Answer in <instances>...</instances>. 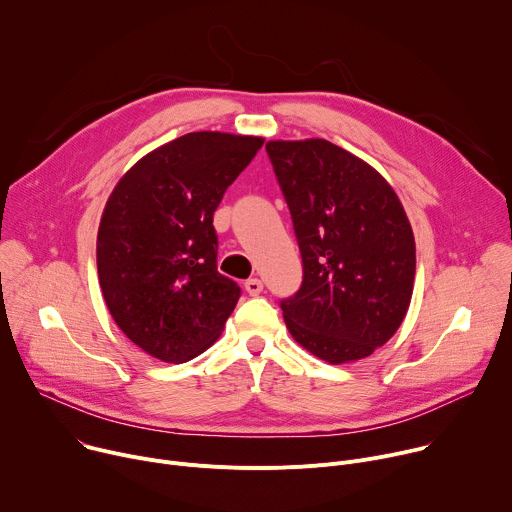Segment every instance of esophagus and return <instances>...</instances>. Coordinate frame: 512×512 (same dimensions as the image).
<instances>
[{
  "label": "esophagus",
  "mask_w": 512,
  "mask_h": 512,
  "mask_svg": "<svg viewBox=\"0 0 512 512\" xmlns=\"http://www.w3.org/2000/svg\"><path fill=\"white\" fill-rule=\"evenodd\" d=\"M245 289H247V294H249V296H259L261 291H263V281H261V279H257V277L247 279V281H245Z\"/></svg>",
  "instance_id": "34e87169"
}]
</instances>
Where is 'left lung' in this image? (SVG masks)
Returning a JSON list of instances; mask_svg holds the SVG:
<instances>
[{"mask_svg":"<svg viewBox=\"0 0 512 512\" xmlns=\"http://www.w3.org/2000/svg\"><path fill=\"white\" fill-rule=\"evenodd\" d=\"M287 202L304 279L281 300L289 334L342 364L383 346L401 326L415 279V239L389 182L326 139L267 141Z\"/></svg>","mask_w":512,"mask_h":512,"instance_id":"1","label":"left lung"}]
</instances>
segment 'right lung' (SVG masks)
<instances>
[{
	"mask_svg": "<svg viewBox=\"0 0 512 512\" xmlns=\"http://www.w3.org/2000/svg\"><path fill=\"white\" fill-rule=\"evenodd\" d=\"M263 141L186 133L143 156L113 188L97 235L99 283L115 324L154 358L192 360L233 314L241 287L216 271L212 216Z\"/></svg>",
	"mask_w": 512,
	"mask_h": 512,
	"instance_id": "right-lung-1",
	"label": "right lung"
}]
</instances>
